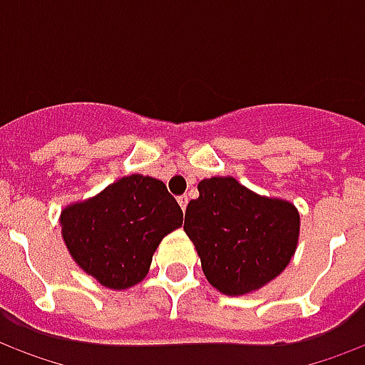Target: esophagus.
<instances>
[{
	"label": "esophagus",
	"instance_id": "obj_1",
	"mask_svg": "<svg viewBox=\"0 0 365 365\" xmlns=\"http://www.w3.org/2000/svg\"><path fill=\"white\" fill-rule=\"evenodd\" d=\"M187 201H190V199H187V195H182V197H178V203H180V207H182L183 211H185V207H187Z\"/></svg>",
	"mask_w": 365,
	"mask_h": 365
}]
</instances>
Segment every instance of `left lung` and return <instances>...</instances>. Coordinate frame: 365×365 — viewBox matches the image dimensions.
Masks as SVG:
<instances>
[{"label":"left lung","mask_w":365,"mask_h":365,"mask_svg":"<svg viewBox=\"0 0 365 365\" xmlns=\"http://www.w3.org/2000/svg\"><path fill=\"white\" fill-rule=\"evenodd\" d=\"M185 209L183 230L207 282L225 295H246L282 274L295 254L299 213L289 201L262 197L235 178H209Z\"/></svg>","instance_id":"1"}]
</instances>
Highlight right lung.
I'll return each instance as SVG.
<instances>
[{
	"label": "right lung",
	"mask_w": 365,
	"mask_h": 365,
	"mask_svg": "<svg viewBox=\"0 0 365 365\" xmlns=\"http://www.w3.org/2000/svg\"><path fill=\"white\" fill-rule=\"evenodd\" d=\"M182 222V209L164 182L140 174L120 178L60 215L68 252L109 289L143 282L160 240Z\"/></svg>",
	"instance_id": "right-lung-1"
}]
</instances>
